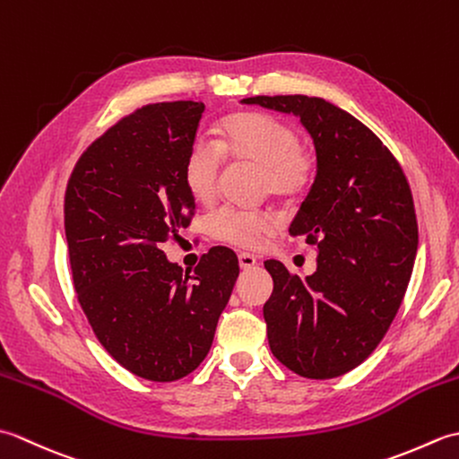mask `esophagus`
<instances>
[{"instance_id":"obj_1","label":"esophagus","mask_w":459,"mask_h":459,"mask_svg":"<svg viewBox=\"0 0 459 459\" xmlns=\"http://www.w3.org/2000/svg\"><path fill=\"white\" fill-rule=\"evenodd\" d=\"M238 264L242 270H250L258 264V258L255 255H250V252H240L238 255Z\"/></svg>"}]
</instances>
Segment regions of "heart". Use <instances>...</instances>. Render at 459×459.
I'll list each match as a JSON object with an SVG mask.
<instances>
[{
    "label": "heart",
    "instance_id": "obj_1",
    "mask_svg": "<svg viewBox=\"0 0 459 459\" xmlns=\"http://www.w3.org/2000/svg\"><path fill=\"white\" fill-rule=\"evenodd\" d=\"M224 158L248 161L262 168L264 195L294 201L304 195L314 178L316 158L298 140V132L276 116L237 112L222 118L219 140H197L183 165V181L199 203H211L219 191ZM207 227L212 238L238 248H256L278 229L276 214L266 209L224 204L214 211Z\"/></svg>",
    "mask_w": 459,
    "mask_h": 459
}]
</instances>
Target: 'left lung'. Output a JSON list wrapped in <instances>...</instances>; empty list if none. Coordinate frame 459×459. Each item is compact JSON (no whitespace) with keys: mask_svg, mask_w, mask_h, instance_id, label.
<instances>
[{"mask_svg":"<svg viewBox=\"0 0 459 459\" xmlns=\"http://www.w3.org/2000/svg\"><path fill=\"white\" fill-rule=\"evenodd\" d=\"M242 102L299 116L317 153L290 229L319 250L317 270L299 280L264 262L274 280L264 304L270 349L299 377H341L373 353L404 299L418 248L411 185L393 152L335 104L304 94Z\"/></svg>","mask_w":459,"mask_h":459,"instance_id":"obj_1","label":"left lung"}]
</instances>
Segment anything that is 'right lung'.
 I'll return each mask as SVG.
<instances>
[{
    "mask_svg": "<svg viewBox=\"0 0 459 459\" xmlns=\"http://www.w3.org/2000/svg\"><path fill=\"white\" fill-rule=\"evenodd\" d=\"M203 102L145 104L96 138L65 193V235L76 299L96 339L130 373L171 383L207 357L238 276L227 247L193 274L160 248L191 224L183 165Z\"/></svg>",
    "mask_w": 459,
    "mask_h": 459,
    "instance_id": "1",
    "label": "right lung"
}]
</instances>
